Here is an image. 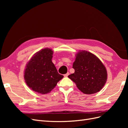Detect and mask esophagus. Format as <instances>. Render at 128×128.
Wrapping results in <instances>:
<instances>
[{"mask_svg":"<svg viewBox=\"0 0 128 128\" xmlns=\"http://www.w3.org/2000/svg\"><path fill=\"white\" fill-rule=\"evenodd\" d=\"M69 75V72H68L67 74H66L64 75V77H67Z\"/></svg>","mask_w":128,"mask_h":128,"instance_id":"esophagus-1","label":"esophagus"}]
</instances>
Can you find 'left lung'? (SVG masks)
Wrapping results in <instances>:
<instances>
[{
    "label": "left lung",
    "mask_w": 128,
    "mask_h": 128,
    "mask_svg": "<svg viewBox=\"0 0 128 128\" xmlns=\"http://www.w3.org/2000/svg\"><path fill=\"white\" fill-rule=\"evenodd\" d=\"M72 68L74 73L68 77L85 94L99 92L106 82L107 73L105 67L98 57L90 52L80 51L76 54Z\"/></svg>",
    "instance_id": "1"
}]
</instances>
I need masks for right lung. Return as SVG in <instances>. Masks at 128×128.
Segmentation results:
<instances>
[{"label": "right lung", "mask_w": 128, "mask_h": 128, "mask_svg": "<svg viewBox=\"0 0 128 128\" xmlns=\"http://www.w3.org/2000/svg\"><path fill=\"white\" fill-rule=\"evenodd\" d=\"M53 51L45 48L37 52L26 64L24 78L32 90L41 94L50 92L64 77L52 61Z\"/></svg>", "instance_id": "1"}]
</instances>
